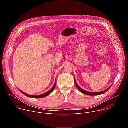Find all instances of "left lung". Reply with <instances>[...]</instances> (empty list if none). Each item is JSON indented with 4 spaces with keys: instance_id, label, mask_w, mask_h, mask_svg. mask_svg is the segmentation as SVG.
Here are the masks:
<instances>
[{
    "instance_id": "1",
    "label": "left lung",
    "mask_w": 128,
    "mask_h": 128,
    "mask_svg": "<svg viewBox=\"0 0 128 128\" xmlns=\"http://www.w3.org/2000/svg\"><path fill=\"white\" fill-rule=\"evenodd\" d=\"M74 82H75V84H76V87L78 88V90L80 91V92H82V93L84 94H86V95H90V96H96V95H101L102 94H104L105 93V92H106L110 88V87L112 86V85L110 86L109 87L107 90H103L102 91V92H88V91L86 90H85L83 89H82L80 87L78 84H77L76 82V79L74 78Z\"/></svg>"
}]
</instances>
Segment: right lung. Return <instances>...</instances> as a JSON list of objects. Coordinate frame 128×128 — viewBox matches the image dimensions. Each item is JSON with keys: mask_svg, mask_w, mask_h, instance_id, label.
<instances>
[{"mask_svg": "<svg viewBox=\"0 0 128 128\" xmlns=\"http://www.w3.org/2000/svg\"><path fill=\"white\" fill-rule=\"evenodd\" d=\"M56 86V80L55 83H54V86H52V88L50 90L48 91V92H46V93H44V94H42V95H37V96H36V95H28V94L25 93L24 92H22V91L21 90H19L20 91V92H21L22 93H23L24 95H25V96H27V97H28L33 98H41L45 97L48 96L49 94H50L52 92V90L54 89V88H55Z\"/></svg>", "mask_w": 128, "mask_h": 128, "instance_id": "add662e5", "label": "right lung"}]
</instances>
